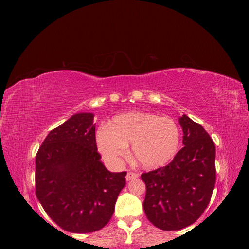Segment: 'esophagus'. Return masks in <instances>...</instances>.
I'll return each mask as SVG.
<instances>
[{
	"instance_id": "34e87169",
	"label": "esophagus",
	"mask_w": 249,
	"mask_h": 249,
	"mask_svg": "<svg viewBox=\"0 0 249 249\" xmlns=\"http://www.w3.org/2000/svg\"><path fill=\"white\" fill-rule=\"evenodd\" d=\"M138 177H139L138 173L130 171V172H127V173H126V177H125V178H126V180H132V179H134V178H137Z\"/></svg>"
}]
</instances>
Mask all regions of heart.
<instances>
[{
  "label": "heart",
  "instance_id": "b5f03b06",
  "mask_svg": "<svg viewBox=\"0 0 249 249\" xmlns=\"http://www.w3.org/2000/svg\"><path fill=\"white\" fill-rule=\"evenodd\" d=\"M179 131L169 117L152 113L130 112L113 118L96 132L97 148L106 160L118 163L132 144L136 161L145 168L159 167L178 152Z\"/></svg>",
  "mask_w": 249,
  "mask_h": 249
}]
</instances>
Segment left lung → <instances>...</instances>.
Returning <instances> with one entry per match:
<instances>
[{"label":"left lung","mask_w":249,"mask_h":249,"mask_svg":"<svg viewBox=\"0 0 249 249\" xmlns=\"http://www.w3.org/2000/svg\"><path fill=\"white\" fill-rule=\"evenodd\" d=\"M178 120L184 147L166 166L141 175L146 186L145 215L164 231L182 230L196 221L209 205L216 182L214 141L187 115Z\"/></svg>","instance_id":"left-lung-1"}]
</instances>
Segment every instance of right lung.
Returning a JSON list of instances; mask_svg holds the SVG:
<instances>
[{
	"label": "right lung",
	"instance_id": "obj_1",
	"mask_svg": "<svg viewBox=\"0 0 249 249\" xmlns=\"http://www.w3.org/2000/svg\"><path fill=\"white\" fill-rule=\"evenodd\" d=\"M94 115L78 113L52 130L36 154V196L51 219L70 232L103 229L114 213L126 171L101 162Z\"/></svg>",
	"mask_w": 249,
	"mask_h": 249
}]
</instances>
